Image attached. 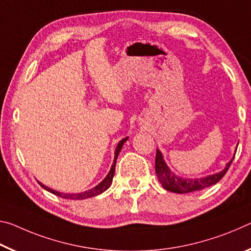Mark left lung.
Returning a JSON list of instances; mask_svg holds the SVG:
<instances>
[{
    "mask_svg": "<svg viewBox=\"0 0 251 251\" xmlns=\"http://www.w3.org/2000/svg\"><path fill=\"white\" fill-rule=\"evenodd\" d=\"M233 158H235V154H233L232 159L226 164L225 169L218 172V174L209 175L207 176H203V178L197 179L182 178V176L175 175L170 170V168L168 167V164L164 161L161 151L157 149V154H155V175L158 176L159 182L162 184V187L166 190L176 192V194H188V192L201 190V189L210 187L212 184H216L220 181L226 175V172L228 171Z\"/></svg>",
    "mask_w": 251,
    "mask_h": 251,
    "instance_id": "left-lung-1",
    "label": "left lung"
}]
</instances>
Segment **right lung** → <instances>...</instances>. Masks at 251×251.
<instances>
[{
	"instance_id": "obj_1",
	"label": "right lung",
	"mask_w": 251,
	"mask_h": 251,
	"mask_svg": "<svg viewBox=\"0 0 251 251\" xmlns=\"http://www.w3.org/2000/svg\"><path fill=\"white\" fill-rule=\"evenodd\" d=\"M129 137H126L125 139H122V140L118 143V146L116 148V152H114V160H113V163H112V167H111V169L109 171V174L106 175L105 178L102 180V181L97 184L96 187L90 189V190L87 191H83V192H79V194H63V192H59L56 190H53V189L49 188L47 186H44L43 183H41L40 181H38L40 183V186L42 187L45 190L51 192V194L55 195L57 197H61V198H64V199H72V200H83V199H88V198H91V197H96L98 195L102 194V192H104L106 189H108L111 183H112V179H113V176H114V171H116V163H117V158L119 153H120V151L122 149L123 145H125V142L128 140Z\"/></svg>"
}]
</instances>
